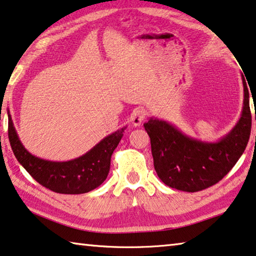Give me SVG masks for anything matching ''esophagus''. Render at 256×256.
Returning a JSON list of instances; mask_svg holds the SVG:
<instances>
[{"label": "esophagus", "instance_id": "obj_1", "mask_svg": "<svg viewBox=\"0 0 256 256\" xmlns=\"http://www.w3.org/2000/svg\"><path fill=\"white\" fill-rule=\"evenodd\" d=\"M146 115H147V112L144 108H136L133 110L132 115H131V122L133 124V126H140L141 123H142L144 120L146 118Z\"/></svg>", "mask_w": 256, "mask_h": 256}]
</instances>
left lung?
<instances>
[{"mask_svg":"<svg viewBox=\"0 0 256 256\" xmlns=\"http://www.w3.org/2000/svg\"><path fill=\"white\" fill-rule=\"evenodd\" d=\"M242 80L244 101L240 117L216 141L194 139L170 122L156 117H150L144 124L150 138L156 173L166 186L186 192H200L218 184L237 163L248 142L252 128L250 91L242 74Z\"/></svg>","mask_w":256,"mask_h":256,"instance_id":"obj_1","label":"left lung"}]
</instances>
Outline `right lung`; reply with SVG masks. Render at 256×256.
Masks as SVG:
<instances>
[{"label": "right lung", "instance_id": "1", "mask_svg": "<svg viewBox=\"0 0 256 256\" xmlns=\"http://www.w3.org/2000/svg\"><path fill=\"white\" fill-rule=\"evenodd\" d=\"M9 116V140L22 168L46 188L58 194H78L98 188L107 179L110 158L126 126L104 136L84 155L67 162H52L36 157L24 147Z\"/></svg>", "mask_w": 256, "mask_h": 256}]
</instances>
